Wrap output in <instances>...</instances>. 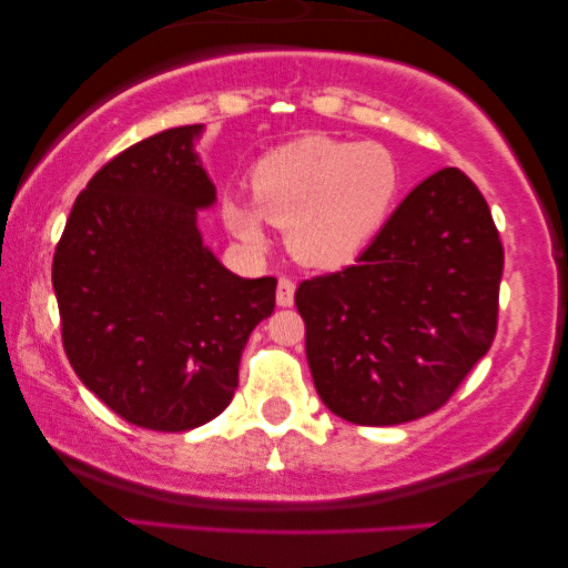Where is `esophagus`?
<instances>
[{"label": "esophagus", "mask_w": 568, "mask_h": 568, "mask_svg": "<svg viewBox=\"0 0 568 568\" xmlns=\"http://www.w3.org/2000/svg\"><path fill=\"white\" fill-rule=\"evenodd\" d=\"M294 290H297V284H294L292 278H286V276L278 278V286H276L278 307H292L294 305Z\"/></svg>", "instance_id": "34e87169"}]
</instances>
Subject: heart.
I'll return each instance as SVG.
<instances>
[{"label": "heart", "mask_w": 568, "mask_h": 568, "mask_svg": "<svg viewBox=\"0 0 568 568\" xmlns=\"http://www.w3.org/2000/svg\"><path fill=\"white\" fill-rule=\"evenodd\" d=\"M400 191V162L385 144L305 136L263 154L251 170L253 204L224 199L222 220L251 247L266 245V220L286 230L297 261L341 268L383 232Z\"/></svg>", "instance_id": "1"}]
</instances>
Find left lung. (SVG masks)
Listing matches in <instances>:
<instances>
[{
  "instance_id": "obj_1",
  "label": "left lung",
  "mask_w": 568,
  "mask_h": 568,
  "mask_svg": "<svg viewBox=\"0 0 568 568\" xmlns=\"http://www.w3.org/2000/svg\"><path fill=\"white\" fill-rule=\"evenodd\" d=\"M501 271L476 183L457 168L418 183L354 266L297 286L321 400L362 426L445 406L494 344Z\"/></svg>"
}]
</instances>
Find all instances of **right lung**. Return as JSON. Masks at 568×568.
I'll list each match as a JSON object with an SVG mask.
<instances>
[{
    "instance_id": "right-lung-1",
    "label": "right lung",
    "mask_w": 568,
    "mask_h": 568,
    "mask_svg": "<svg viewBox=\"0 0 568 568\" xmlns=\"http://www.w3.org/2000/svg\"><path fill=\"white\" fill-rule=\"evenodd\" d=\"M201 126L160 131L90 178L53 253L67 359L129 424L189 432L230 406L276 278H240L201 243L216 189L193 154Z\"/></svg>"
}]
</instances>
